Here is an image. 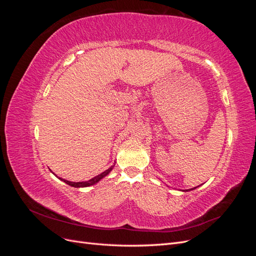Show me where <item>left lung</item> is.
I'll use <instances>...</instances> for the list:
<instances>
[{
    "mask_svg": "<svg viewBox=\"0 0 256 256\" xmlns=\"http://www.w3.org/2000/svg\"><path fill=\"white\" fill-rule=\"evenodd\" d=\"M184 191H188V190H184Z\"/></svg>",
    "mask_w": 256,
    "mask_h": 256,
    "instance_id": "obj_1",
    "label": "left lung"
}]
</instances>
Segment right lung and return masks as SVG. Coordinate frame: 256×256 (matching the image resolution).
Returning a JSON list of instances; mask_svg holds the SVG:
<instances>
[{"label":"right lung","mask_w":256,"mask_h":256,"mask_svg":"<svg viewBox=\"0 0 256 256\" xmlns=\"http://www.w3.org/2000/svg\"><path fill=\"white\" fill-rule=\"evenodd\" d=\"M114 168V166H112L111 168H109L106 170V171H104V172H102V174H99V175H97L96 177H94V178H92V180H88V182H69V180H63V178H60V180H63L64 182H66L67 184H69V186H72V187H76V188H82V187H90V186H92V184H97L100 180H102V178L104 177V176H106L108 174H109L111 171H112V168Z\"/></svg>","instance_id":"1"}]
</instances>
